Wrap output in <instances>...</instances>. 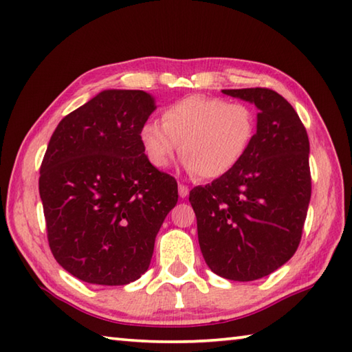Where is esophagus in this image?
<instances>
[{
    "label": "esophagus",
    "mask_w": 352,
    "mask_h": 352,
    "mask_svg": "<svg viewBox=\"0 0 352 352\" xmlns=\"http://www.w3.org/2000/svg\"><path fill=\"white\" fill-rule=\"evenodd\" d=\"M178 193H180L182 198H186L189 195V188H188V186H184V184L180 183V184H178Z\"/></svg>",
    "instance_id": "obj_1"
}]
</instances>
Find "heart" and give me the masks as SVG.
Masks as SVG:
<instances>
[{"mask_svg":"<svg viewBox=\"0 0 352 352\" xmlns=\"http://www.w3.org/2000/svg\"><path fill=\"white\" fill-rule=\"evenodd\" d=\"M254 133L256 115L248 104L190 95L164 107L162 122L142 124L139 139L157 169L168 168L180 149L189 172L218 178L242 162Z\"/></svg>","mask_w":352,"mask_h":352,"instance_id":"b5f03b06","label":"heart"}]
</instances>
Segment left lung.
Listing matches in <instances>:
<instances>
[{"mask_svg": "<svg viewBox=\"0 0 352 352\" xmlns=\"http://www.w3.org/2000/svg\"><path fill=\"white\" fill-rule=\"evenodd\" d=\"M258 109L242 162L189 201L207 266L233 281H254L294 256L311 197L309 136L295 109L266 87L223 89Z\"/></svg>", "mask_w": 352, "mask_h": 352, "instance_id": "obj_1", "label": "left lung"}]
</instances>
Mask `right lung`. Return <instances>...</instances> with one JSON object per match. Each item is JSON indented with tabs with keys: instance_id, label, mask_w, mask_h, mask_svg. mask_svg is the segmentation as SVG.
Returning a JSON list of instances; mask_svg holds the SVG:
<instances>
[{
	"instance_id": "add662e5",
	"label": "right lung",
	"mask_w": 352,
	"mask_h": 352,
	"mask_svg": "<svg viewBox=\"0 0 352 352\" xmlns=\"http://www.w3.org/2000/svg\"><path fill=\"white\" fill-rule=\"evenodd\" d=\"M154 110L144 91L109 89L66 115L50 139L39 177L48 243L81 281L140 278L177 204L175 178L148 162L139 139Z\"/></svg>"
}]
</instances>
